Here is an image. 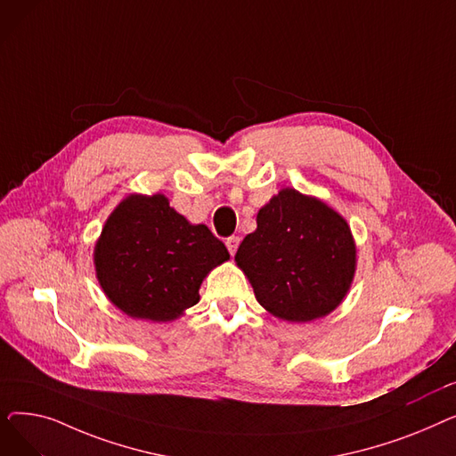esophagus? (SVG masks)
I'll list each match as a JSON object with an SVG mask.
<instances>
[{"label": "esophagus", "mask_w": 456, "mask_h": 456, "mask_svg": "<svg viewBox=\"0 0 456 456\" xmlns=\"http://www.w3.org/2000/svg\"><path fill=\"white\" fill-rule=\"evenodd\" d=\"M238 244H240V238H238V236H229L227 240H225V246H227V249H229V253H231V255H234V253H236Z\"/></svg>", "instance_id": "esophagus-1"}]
</instances>
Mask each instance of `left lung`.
<instances>
[{
	"mask_svg": "<svg viewBox=\"0 0 456 456\" xmlns=\"http://www.w3.org/2000/svg\"><path fill=\"white\" fill-rule=\"evenodd\" d=\"M234 262L266 313L308 323L346 299L356 272V244L340 212L289 186L258 210L256 229L244 238Z\"/></svg>",
	"mask_w": 456,
	"mask_h": 456,
	"instance_id": "8db88e82",
	"label": "left lung"
}]
</instances>
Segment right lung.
Masks as SVG:
<instances>
[{"label":"right lung","instance_id":"right-lung-1","mask_svg":"<svg viewBox=\"0 0 456 456\" xmlns=\"http://www.w3.org/2000/svg\"><path fill=\"white\" fill-rule=\"evenodd\" d=\"M229 260L207 225L190 224L160 191L116 205L94 246L107 299L134 320L175 322L200 301L203 279Z\"/></svg>","mask_w":456,"mask_h":456}]
</instances>
